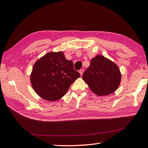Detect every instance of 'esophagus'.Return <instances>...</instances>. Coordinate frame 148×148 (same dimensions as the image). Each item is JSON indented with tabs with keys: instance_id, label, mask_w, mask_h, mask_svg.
<instances>
[{
	"instance_id": "obj_1",
	"label": "esophagus",
	"mask_w": 148,
	"mask_h": 148,
	"mask_svg": "<svg viewBox=\"0 0 148 148\" xmlns=\"http://www.w3.org/2000/svg\"><path fill=\"white\" fill-rule=\"evenodd\" d=\"M83 73H84V70H83V69H81L80 71H79V73H80V74H81V76L82 75Z\"/></svg>"
}]
</instances>
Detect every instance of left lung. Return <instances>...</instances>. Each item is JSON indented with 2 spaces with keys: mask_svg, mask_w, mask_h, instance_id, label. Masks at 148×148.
<instances>
[{
  "mask_svg": "<svg viewBox=\"0 0 148 148\" xmlns=\"http://www.w3.org/2000/svg\"><path fill=\"white\" fill-rule=\"evenodd\" d=\"M82 77L92 92L103 96L113 93L119 88L121 73L118 66L111 60L97 55L90 60Z\"/></svg>",
  "mask_w": 148,
  "mask_h": 148,
  "instance_id": "8db88e82",
  "label": "left lung"
}]
</instances>
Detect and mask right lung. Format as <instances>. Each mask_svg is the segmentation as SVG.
<instances>
[{
	"mask_svg": "<svg viewBox=\"0 0 148 148\" xmlns=\"http://www.w3.org/2000/svg\"><path fill=\"white\" fill-rule=\"evenodd\" d=\"M81 76L72 60L64 52H51L36 60L31 74V83L38 96L48 101L62 98L69 87Z\"/></svg>",
	"mask_w": 148,
	"mask_h": 148,
	"instance_id": "1",
	"label": "right lung"
}]
</instances>
